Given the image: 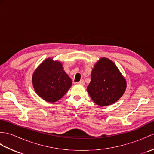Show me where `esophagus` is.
<instances>
[{
  "mask_svg": "<svg viewBox=\"0 0 154 154\" xmlns=\"http://www.w3.org/2000/svg\"><path fill=\"white\" fill-rule=\"evenodd\" d=\"M77 84H79V85H85V81L84 80H81L80 81H79V82L77 83Z\"/></svg>",
  "mask_w": 154,
  "mask_h": 154,
  "instance_id": "1",
  "label": "esophagus"
}]
</instances>
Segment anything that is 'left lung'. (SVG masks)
Wrapping results in <instances>:
<instances>
[{
    "label": "left lung",
    "instance_id": "1",
    "mask_svg": "<svg viewBox=\"0 0 154 154\" xmlns=\"http://www.w3.org/2000/svg\"><path fill=\"white\" fill-rule=\"evenodd\" d=\"M126 89V81L113 61L102 57L94 65L87 90L97 105L109 106L119 100Z\"/></svg>",
    "mask_w": 154,
    "mask_h": 154
}]
</instances>
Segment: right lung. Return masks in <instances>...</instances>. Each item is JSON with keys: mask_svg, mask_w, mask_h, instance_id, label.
Listing matches in <instances>:
<instances>
[{"mask_svg": "<svg viewBox=\"0 0 154 154\" xmlns=\"http://www.w3.org/2000/svg\"><path fill=\"white\" fill-rule=\"evenodd\" d=\"M32 84L39 97L47 102L55 103L70 89L72 81L61 62L48 58L34 72Z\"/></svg>", "mask_w": 154, "mask_h": 154, "instance_id": "1", "label": "right lung"}]
</instances>
